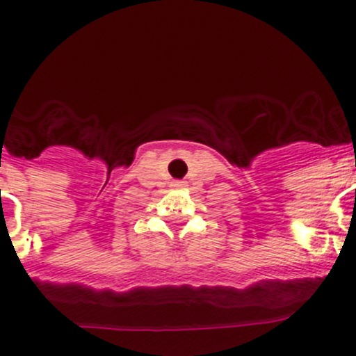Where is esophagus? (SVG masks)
<instances>
[{
	"instance_id": "esophagus-1",
	"label": "esophagus",
	"mask_w": 356,
	"mask_h": 356,
	"mask_svg": "<svg viewBox=\"0 0 356 356\" xmlns=\"http://www.w3.org/2000/svg\"><path fill=\"white\" fill-rule=\"evenodd\" d=\"M172 186H175V188H181V186H182V182L175 181V182H174V184H172Z\"/></svg>"
}]
</instances>
